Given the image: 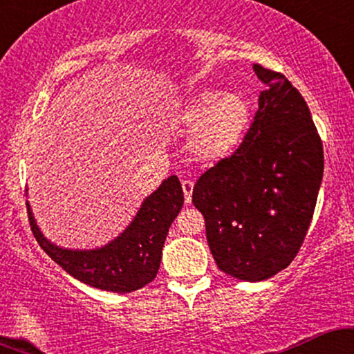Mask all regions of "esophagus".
<instances>
[{"mask_svg": "<svg viewBox=\"0 0 354 354\" xmlns=\"http://www.w3.org/2000/svg\"><path fill=\"white\" fill-rule=\"evenodd\" d=\"M193 181H189V180H185L181 183V188H183V193H185V201L188 203H191V194H193Z\"/></svg>", "mask_w": 354, "mask_h": 354, "instance_id": "esophagus-1", "label": "esophagus"}]
</instances>
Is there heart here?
<instances>
[{"instance_id": "b5f03b06", "label": "heart", "mask_w": 354, "mask_h": 354, "mask_svg": "<svg viewBox=\"0 0 354 354\" xmlns=\"http://www.w3.org/2000/svg\"><path fill=\"white\" fill-rule=\"evenodd\" d=\"M251 118V104L245 96L203 89L186 101L178 121L191 129L189 153L203 163H218L238 151L250 131Z\"/></svg>"}]
</instances>
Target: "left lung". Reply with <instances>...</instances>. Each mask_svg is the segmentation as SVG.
Wrapping results in <instances>:
<instances>
[{
  "mask_svg": "<svg viewBox=\"0 0 354 354\" xmlns=\"http://www.w3.org/2000/svg\"><path fill=\"white\" fill-rule=\"evenodd\" d=\"M266 84L238 151L203 173L193 205L205 216L218 268L263 281L298 254L315 213L324 156L306 101L281 73L254 64Z\"/></svg>",
  "mask_w": 354,
  "mask_h": 354,
  "instance_id": "1",
  "label": "left lung"
}]
</instances>
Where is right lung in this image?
Here are the masks:
<instances>
[{
	"label": "right lung",
	"instance_id": "right-lung-1",
	"mask_svg": "<svg viewBox=\"0 0 354 354\" xmlns=\"http://www.w3.org/2000/svg\"><path fill=\"white\" fill-rule=\"evenodd\" d=\"M183 189L176 176L163 181L141 205L131 225L98 250H63L43 236L28 206L31 231L53 261L73 278L113 293H133L156 278L169 226L181 211Z\"/></svg>",
	"mask_w": 354,
	"mask_h": 354
}]
</instances>
